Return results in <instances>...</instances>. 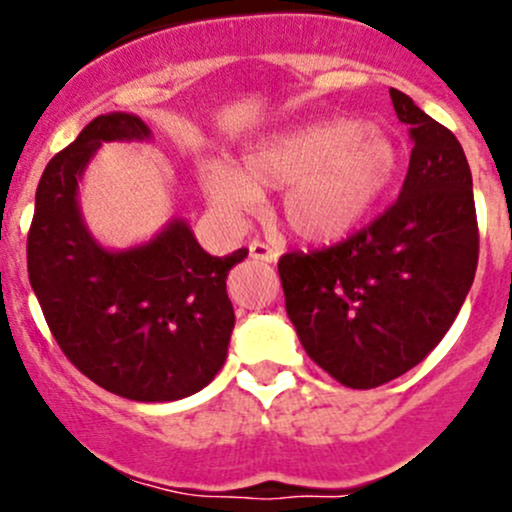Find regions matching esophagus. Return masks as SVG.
I'll return each instance as SVG.
<instances>
[{
	"mask_svg": "<svg viewBox=\"0 0 512 512\" xmlns=\"http://www.w3.org/2000/svg\"><path fill=\"white\" fill-rule=\"evenodd\" d=\"M247 255H250V260H260V262H277L280 260V252L275 250V247L265 245V242L255 240L247 245Z\"/></svg>",
	"mask_w": 512,
	"mask_h": 512,
	"instance_id": "obj_1",
	"label": "esophagus"
}]
</instances>
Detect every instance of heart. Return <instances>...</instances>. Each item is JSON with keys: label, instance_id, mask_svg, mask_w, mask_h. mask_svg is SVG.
<instances>
[{"label": "heart", "instance_id": "1", "mask_svg": "<svg viewBox=\"0 0 512 512\" xmlns=\"http://www.w3.org/2000/svg\"><path fill=\"white\" fill-rule=\"evenodd\" d=\"M401 153L376 123L334 116L270 133L240 158L205 160L198 185L227 220L257 213L265 190H281L280 213L309 245L344 240L366 220L399 175Z\"/></svg>", "mask_w": 512, "mask_h": 512}]
</instances>
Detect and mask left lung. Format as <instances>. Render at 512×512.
Instances as JSON below:
<instances>
[{"instance_id": "8db88e82", "label": "left lung", "mask_w": 512, "mask_h": 512, "mask_svg": "<svg viewBox=\"0 0 512 512\" xmlns=\"http://www.w3.org/2000/svg\"><path fill=\"white\" fill-rule=\"evenodd\" d=\"M389 94L414 143L399 200L342 245L280 260L304 352L349 389H374L426 359L461 312L478 267L461 143L404 91Z\"/></svg>"}]
</instances>
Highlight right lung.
<instances>
[{
	"instance_id": "obj_1",
	"label": "right lung",
	"mask_w": 512,
	"mask_h": 512,
	"mask_svg": "<svg viewBox=\"0 0 512 512\" xmlns=\"http://www.w3.org/2000/svg\"><path fill=\"white\" fill-rule=\"evenodd\" d=\"M153 141L136 113L94 118L46 165L27 240L29 282L71 364L111 394L165 404L198 394L227 359L235 312L227 272L247 257H213L188 220L113 250L86 225L79 185L103 143Z\"/></svg>"
}]
</instances>
